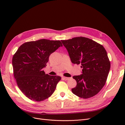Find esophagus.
I'll list each match as a JSON object with an SVG mask.
<instances>
[{"instance_id": "esophagus-1", "label": "esophagus", "mask_w": 125, "mask_h": 125, "mask_svg": "<svg viewBox=\"0 0 125 125\" xmlns=\"http://www.w3.org/2000/svg\"><path fill=\"white\" fill-rule=\"evenodd\" d=\"M63 79L65 80H69L70 79V77H67L63 76Z\"/></svg>"}]
</instances>
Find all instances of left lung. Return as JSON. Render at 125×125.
I'll use <instances>...</instances> for the list:
<instances>
[{
    "label": "left lung",
    "instance_id": "8db88e82",
    "mask_svg": "<svg viewBox=\"0 0 125 125\" xmlns=\"http://www.w3.org/2000/svg\"><path fill=\"white\" fill-rule=\"evenodd\" d=\"M61 42L71 62L81 64L83 68L82 74L73 76L77 84L71 89L73 93L83 99L94 96L105 84L110 68L105 49L101 44L84 37Z\"/></svg>",
    "mask_w": 125,
    "mask_h": 125
}]
</instances>
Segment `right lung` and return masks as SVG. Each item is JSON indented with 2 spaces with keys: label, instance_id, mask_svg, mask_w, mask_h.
Segmentation results:
<instances>
[{
  "label": "right lung",
  "instance_id": "right-lung-1",
  "mask_svg": "<svg viewBox=\"0 0 125 125\" xmlns=\"http://www.w3.org/2000/svg\"><path fill=\"white\" fill-rule=\"evenodd\" d=\"M62 46L60 41L39 39L23 43L13 56V72L17 85L29 99L42 101L54 92L61 77L45 74L43 68L50 55Z\"/></svg>",
  "mask_w": 125,
  "mask_h": 125
}]
</instances>
